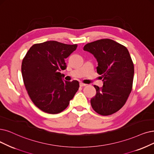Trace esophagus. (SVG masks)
Segmentation results:
<instances>
[{
  "instance_id": "obj_1",
  "label": "esophagus",
  "mask_w": 154,
  "mask_h": 154,
  "mask_svg": "<svg viewBox=\"0 0 154 154\" xmlns=\"http://www.w3.org/2000/svg\"><path fill=\"white\" fill-rule=\"evenodd\" d=\"M87 85V84H85V83H79V86H80V87H86Z\"/></svg>"
}]
</instances>
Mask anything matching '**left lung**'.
Instances as JSON below:
<instances>
[{
  "label": "left lung",
  "instance_id": "obj_1",
  "mask_svg": "<svg viewBox=\"0 0 154 154\" xmlns=\"http://www.w3.org/2000/svg\"><path fill=\"white\" fill-rule=\"evenodd\" d=\"M83 50L96 58L97 71L103 82L101 88L94 85L97 94L91 98V107L100 115H111L125 105L132 90L134 65L130 53L126 47L108 38L88 43Z\"/></svg>",
  "mask_w": 154,
  "mask_h": 154
}]
</instances>
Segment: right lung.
I'll return each mask as SVG.
<instances>
[{
	"mask_svg": "<svg viewBox=\"0 0 154 154\" xmlns=\"http://www.w3.org/2000/svg\"><path fill=\"white\" fill-rule=\"evenodd\" d=\"M56 41L36 44L23 59L24 86L35 105L48 114L60 113L69 106L79 88V82H64L60 71L66 68L64 59L77 48Z\"/></svg>",
	"mask_w": 154,
	"mask_h": 154,
	"instance_id": "obj_1",
	"label": "right lung"
}]
</instances>
